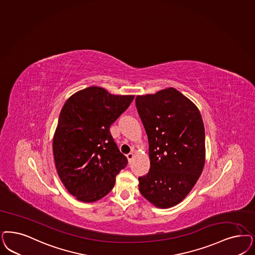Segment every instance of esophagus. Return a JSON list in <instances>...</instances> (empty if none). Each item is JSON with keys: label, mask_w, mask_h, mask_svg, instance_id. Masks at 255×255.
I'll return each mask as SVG.
<instances>
[{"label": "esophagus", "mask_w": 255, "mask_h": 255, "mask_svg": "<svg viewBox=\"0 0 255 255\" xmlns=\"http://www.w3.org/2000/svg\"><path fill=\"white\" fill-rule=\"evenodd\" d=\"M126 156H127V159H128V162H129V163H131V162H132V158H133V153H132V152H130V153H128Z\"/></svg>", "instance_id": "obj_1"}]
</instances>
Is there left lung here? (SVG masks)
<instances>
[{
    "label": "left lung",
    "mask_w": 255,
    "mask_h": 255,
    "mask_svg": "<svg viewBox=\"0 0 255 255\" xmlns=\"http://www.w3.org/2000/svg\"><path fill=\"white\" fill-rule=\"evenodd\" d=\"M135 106L149 140L150 167L138 177L142 196L159 208L182 202L202 174L205 132L193 103L173 88L137 96Z\"/></svg>",
    "instance_id": "1"
}]
</instances>
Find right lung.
Here are the masks:
<instances>
[{"mask_svg":"<svg viewBox=\"0 0 255 255\" xmlns=\"http://www.w3.org/2000/svg\"><path fill=\"white\" fill-rule=\"evenodd\" d=\"M133 98L89 87L70 96L62 107L53 136L54 162L63 185L79 201L96 202L105 197L127 166L110 126Z\"/></svg>","mask_w":255,"mask_h":255,"instance_id":"right-lung-1","label":"right lung"}]
</instances>
